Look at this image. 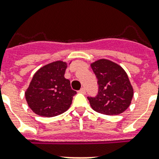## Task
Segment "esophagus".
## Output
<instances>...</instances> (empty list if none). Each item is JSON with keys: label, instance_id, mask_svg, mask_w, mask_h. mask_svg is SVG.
I'll list each match as a JSON object with an SVG mask.
<instances>
[{"label": "esophagus", "instance_id": "obj_1", "mask_svg": "<svg viewBox=\"0 0 159 159\" xmlns=\"http://www.w3.org/2000/svg\"><path fill=\"white\" fill-rule=\"evenodd\" d=\"M79 93H82V94H85L86 93V90H85L84 88H82V89H81L79 91Z\"/></svg>", "mask_w": 159, "mask_h": 159}]
</instances>
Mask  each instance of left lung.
<instances>
[{
    "instance_id": "obj_1",
    "label": "left lung",
    "mask_w": 159,
    "mask_h": 159,
    "mask_svg": "<svg viewBox=\"0 0 159 159\" xmlns=\"http://www.w3.org/2000/svg\"><path fill=\"white\" fill-rule=\"evenodd\" d=\"M99 85L96 98H88L93 110L106 115L122 114L129 107L134 94L128 75L119 64L99 59L90 64Z\"/></svg>"
}]
</instances>
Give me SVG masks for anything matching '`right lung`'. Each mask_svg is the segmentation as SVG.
Instances as JSON below:
<instances>
[{
  "label": "right lung",
  "instance_id": "obj_1",
  "mask_svg": "<svg viewBox=\"0 0 159 159\" xmlns=\"http://www.w3.org/2000/svg\"><path fill=\"white\" fill-rule=\"evenodd\" d=\"M67 63L56 61L40 67L34 74L25 92L27 105L35 114L54 117L70 108L76 92L64 77Z\"/></svg>",
  "mask_w": 159,
  "mask_h": 159
}]
</instances>
